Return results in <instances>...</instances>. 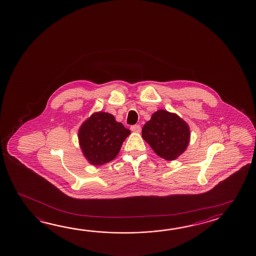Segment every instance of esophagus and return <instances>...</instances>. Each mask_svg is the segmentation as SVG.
Segmentation results:
<instances>
[{
  "instance_id": "esophagus-1",
  "label": "esophagus",
  "mask_w": 256,
  "mask_h": 256,
  "mask_svg": "<svg viewBox=\"0 0 256 256\" xmlns=\"http://www.w3.org/2000/svg\"><path fill=\"white\" fill-rule=\"evenodd\" d=\"M140 129H142V128H140V126H139V124L130 126V130H132V132H140Z\"/></svg>"
}]
</instances>
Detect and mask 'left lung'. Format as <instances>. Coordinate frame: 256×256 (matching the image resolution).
Wrapping results in <instances>:
<instances>
[{
    "label": "left lung",
    "mask_w": 256,
    "mask_h": 256,
    "mask_svg": "<svg viewBox=\"0 0 256 256\" xmlns=\"http://www.w3.org/2000/svg\"><path fill=\"white\" fill-rule=\"evenodd\" d=\"M142 136L157 156L172 160L186 150L190 140V130L179 116L159 110L142 127Z\"/></svg>",
    "instance_id": "obj_1"
}]
</instances>
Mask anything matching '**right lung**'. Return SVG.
<instances>
[{
  "mask_svg": "<svg viewBox=\"0 0 256 256\" xmlns=\"http://www.w3.org/2000/svg\"><path fill=\"white\" fill-rule=\"evenodd\" d=\"M130 134L112 114L100 112L84 122L78 136L87 160L94 166H102L116 158Z\"/></svg>",
  "mask_w": 256,
  "mask_h": 256,
  "instance_id": "add662e5",
  "label": "right lung"
}]
</instances>
